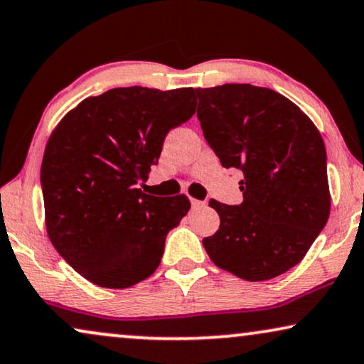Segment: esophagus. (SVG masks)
<instances>
[{
	"label": "esophagus",
	"mask_w": 364,
	"mask_h": 364,
	"mask_svg": "<svg viewBox=\"0 0 364 364\" xmlns=\"http://www.w3.org/2000/svg\"><path fill=\"white\" fill-rule=\"evenodd\" d=\"M191 203H192V208H202V207H205V205H207L205 202L197 200V198H191Z\"/></svg>",
	"instance_id": "1"
}]
</instances>
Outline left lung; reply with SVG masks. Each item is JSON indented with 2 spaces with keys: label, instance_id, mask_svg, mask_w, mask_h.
I'll list each match as a JSON object with an SVG mask.
<instances>
[{
  "label": "left lung",
  "instance_id": "1",
  "mask_svg": "<svg viewBox=\"0 0 364 364\" xmlns=\"http://www.w3.org/2000/svg\"><path fill=\"white\" fill-rule=\"evenodd\" d=\"M197 117L222 166L243 172L240 205L210 200L220 227L203 238L218 268L265 282L298 265L331 208L325 142L295 102L268 87L196 89Z\"/></svg>",
  "mask_w": 364,
  "mask_h": 364
}]
</instances>
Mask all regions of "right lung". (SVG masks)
<instances>
[{
  "mask_svg": "<svg viewBox=\"0 0 364 364\" xmlns=\"http://www.w3.org/2000/svg\"><path fill=\"white\" fill-rule=\"evenodd\" d=\"M193 114L192 87H116L79 102L49 136L41 164L48 237L94 285L122 290L157 270L191 200L137 186L159 162L167 132Z\"/></svg>",
  "mask_w": 364,
  "mask_h": 364,
  "instance_id": "1",
  "label": "right lung"
}]
</instances>
